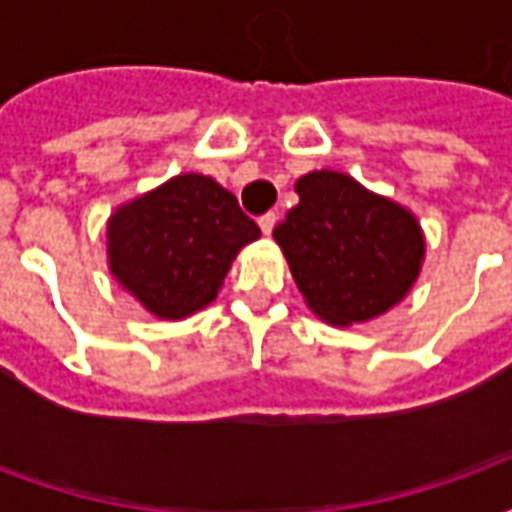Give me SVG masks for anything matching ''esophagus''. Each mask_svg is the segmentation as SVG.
Segmentation results:
<instances>
[{"label": "esophagus", "instance_id": "obj_1", "mask_svg": "<svg viewBox=\"0 0 512 512\" xmlns=\"http://www.w3.org/2000/svg\"><path fill=\"white\" fill-rule=\"evenodd\" d=\"M257 224H260V230L266 235L274 233V224H277V213H263L260 219H257Z\"/></svg>", "mask_w": 512, "mask_h": 512}]
</instances>
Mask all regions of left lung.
I'll return each mask as SVG.
<instances>
[{
	"label": "left lung",
	"mask_w": 512,
	"mask_h": 512,
	"mask_svg": "<svg viewBox=\"0 0 512 512\" xmlns=\"http://www.w3.org/2000/svg\"><path fill=\"white\" fill-rule=\"evenodd\" d=\"M296 194L274 238L321 321L345 329L406 299L425 260V233L406 205L334 169L301 175Z\"/></svg>",
	"instance_id": "obj_1"
}]
</instances>
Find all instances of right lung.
<instances>
[{
    "label": "right lung",
    "instance_id": "right-lung-1",
    "mask_svg": "<svg viewBox=\"0 0 512 512\" xmlns=\"http://www.w3.org/2000/svg\"><path fill=\"white\" fill-rule=\"evenodd\" d=\"M260 238L230 191L183 172L117 205L106 222V260L117 285L158 321L208 307L233 260Z\"/></svg>",
    "mask_w": 512,
    "mask_h": 512
}]
</instances>
